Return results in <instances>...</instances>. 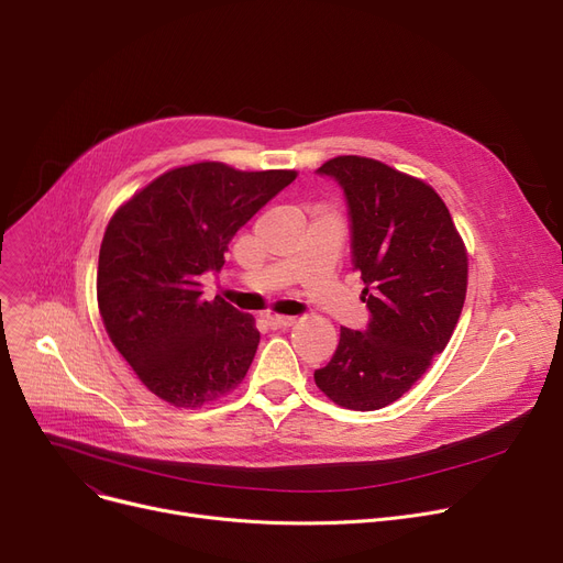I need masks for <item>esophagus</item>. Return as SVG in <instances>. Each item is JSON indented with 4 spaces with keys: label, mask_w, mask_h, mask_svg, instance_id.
I'll list each match as a JSON object with an SVG mask.
<instances>
[{
    "label": "esophagus",
    "mask_w": 563,
    "mask_h": 563,
    "mask_svg": "<svg viewBox=\"0 0 563 563\" xmlns=\"http://www.w3.org/2000/svg\"><path fill=\"white\" fill-rule=\"evenodd\" d=\"M264 321L269 323L272 329H289V327H294V323H297V319H294V317H280V314H266Z\"/></svg>",
    "instance_id": "34e87169"
}]
</instances>
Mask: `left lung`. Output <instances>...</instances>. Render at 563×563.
Returning a JSON list of instances; mask_svg holds the SVG:
<instances>
[{
	"instance_id": "8db88e82",
	"label": "left lung",
	"mask_w": 563,
	"mask_h": 563,
	"mask_svg": "<svg viewBox=\"0 0 563 563\" xmlns=\"http://www.w3.org/2000/svg\"><path fill=\"white\" fill-rule=\"evenodd\" d=\"M344 189L351 262L365 283V331L340 329L317 388L351 410H378L406 395L448 346L463 310L467 253L448 205L393 166L342 155L317 168Z\"/></svg>"
}]
</instances>
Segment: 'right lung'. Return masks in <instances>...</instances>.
<instances>
[{"label": "right lung", "instance_id": "obj_1", "mask_svg": "<svg viewBox=\"0 0 563 563\" xmlns=\"http://www.w3.org/2000/svg\"><path fill=\"white\" fill-rule=\"evenodd\" d=\"M297 170H236L221 162L170 168L111 217L98 260L104 329L143 386L200 408L240 386L260 344L255 319L200 276L221 272L232 236Z\"/></svg>", "mask_w": 563, "mask_h": 563}]
</instances>
